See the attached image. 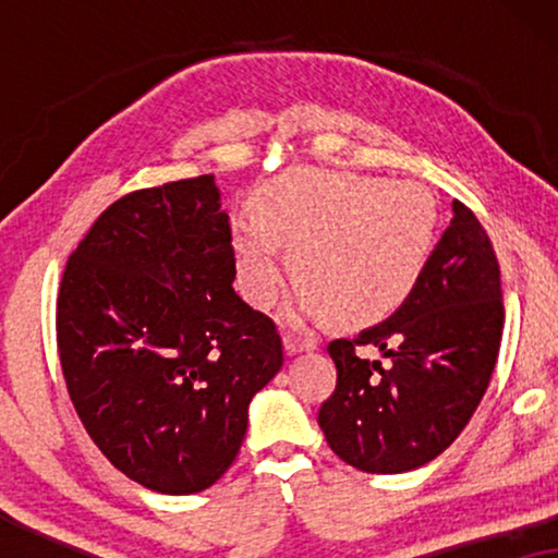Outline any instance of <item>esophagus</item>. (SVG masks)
Listing matches in <instances>:
<instances>
[{
    "label": "esophagus",
    "mask_w": 558,
    "mask_h": 558,
    "mask_svg": "<svg viewBox=\"0 0 558 558\" xmlns=\"http://www.w3.org/2000/svg\"><path fill=\"white\" fill-rule=\"evenodd\" d=\"M315 348H317L315 338H304V335H294V332L284 335V350L289 355L304 353V350H315Z\"/></svg>",
    "instance_id": "obj_1"
}]
</instances>
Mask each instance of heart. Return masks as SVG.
<instances>
[{
  "mask_svg": "<svg viewBox=\"0 0 558 558\" xmlns=\"http://www.w3.org/2000/svg\"><path fill=\"white\" fill-rule=\"evenodd\" d=\"M437 228V201L422 182L302 170L258 193L254 220H233L235 277L256 310H269L284 287L287 248L302 284L294 319L332 312L345 325L378 323L414 294Z\"/></svg>",
  "mask_w": 558,
  "mask_h": 558,
  "instance_id": "1",
  "label": "heart"
}]
</instances>
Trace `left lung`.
<instances>
[{
    "mask_svg": "<svg viewBox=\"0 0 558 558\" xmlns=\"http://www.w3.org/2000/svg\"><path fill=\"white\" fill-rule=\"evenodd\" d=\"M452 213L409 302L327 348L338 384L319 407V429L363 472L399 475L432 462L460 437L490 384L506 317L500 266L475 213L460 201ZM365 344L389 363L357 356Z\"/></svg>",
    "mask_w": 558,
    "mask_h": 558,
    "instance_id": "left-lung-1",
    "label": "left lung"
}]
</instances>
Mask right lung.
<instances>
[{
  "instance_id": "1",
  "label": "right lung",
  "mask_w": 558,
  "mask_h": 558,
  "mask_svg": "<svg viewBox=\"0 0 558 558\" xmlns=\"http://www.w3.org/2000/svg\"><path fill=\"white\" fill-rule=\"evenodd\" d=\"M213 174L109 205L68 258L58 353L88 437L113 468L193 495L231 468L248 403L277 376V327L235 294Z\"/></svg>"
}]
</instances>
